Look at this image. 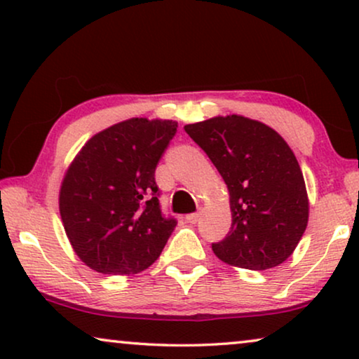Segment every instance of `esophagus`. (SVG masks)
Segmentation results:
<instances>
[{"label":"esophagus","instance_id":"34e87169","mask_svg":"<svg viewBox=\"0 0 359 359\" xmlns=\"http://www.w3.org/2000/svg\"><path fill=\"white\" fill-rule=\"evenodd\" d=\"M199 217H201V215L198 212H196V214H188V215H186V220H188L189 224H196L199 220Z\"/></svg>","mask_w":359,"mask_h":359}]
</instances>
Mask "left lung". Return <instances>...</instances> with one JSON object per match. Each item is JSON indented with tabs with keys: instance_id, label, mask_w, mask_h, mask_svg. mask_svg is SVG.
I'll list each match as a JSON object with an SVG mask.
<instances>
[{
	"instance_id": "1",
	"label": "left lung",
	"mask_w": 359,
	"mask_h": 359,
	"mask_svg": "<svg viewBox=\"0 0 359 359\" xmlns=\"http://www.w3.org/2000/svg\"><path fill=\"white\" fill-rule=\"evenodd\" d=\"M227 184L232 227L212 250L224 263L263 271L291 257L309 222L296 155L276 130L243 116L184 126Z\"/></svg>"
}]
</instances>
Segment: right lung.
Listing matches in <instances>:
<instances>
[{"label":"right lung","mask_w":359,"mask_h":359,"mask_svg":"<svg viewBox=\"0 0 359 359\" xmlns=\"http://www.w3.org/2000/svg\"><path fill=\"white\" fill-rule=\"evenodd\" d=\"M178 122L134 117L93 135L63 176L58 208L86 266L135 274L160 257L173 217H163L155 168Z\"/></svg>","instance_id":"add662e5"}]
</instances>
